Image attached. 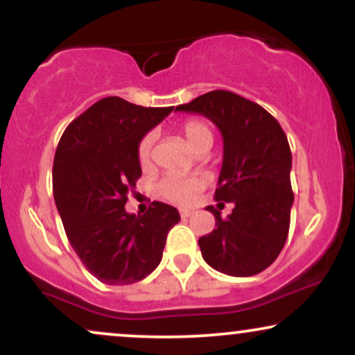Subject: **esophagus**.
Segmentation results:
<instances>
[{"mask_svg":"<svg viewBox=\"0 0 355 355\" xmlns=\"http://www.w3.org/2000/svg\"><path fill=\"white\" fill-rule=\"evenodd\" d=\"M191 214H193V211H191V210H187V209H182V210H180V215H182V217H183V218L190 217V215H191Z\"/></svg>","mask_w":355,"mask_h":355,"instance_id":"1","label":"esophagus"}]
</instances>
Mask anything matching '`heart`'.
<instances>
[{
  "mask_svg": "<svg viewBox=\"0 0 355 355\" xmlns=\"http://www.w3.org/2000/svg\"><path fill=\"white\" fill-rule=\"evenodd\" d=\"M180 135L187 145L195 153L202 155L210 148L214 144V132L205 121L202 120H187L180 126ZM153 146L155 135L148 133L140 140L137 148L138 162L141 166H150L153 162ZM205 187V182L198 177H182V175H166L158 183L157 190L162 197L177 205H189L198 197V193Z\"/></svg>",
  "mask_w": 355,
  "mask_h": 355,
  "instance_id": "heart-1",
  "label": "heart"
}]
</instances>
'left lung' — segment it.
I'll return each instance as SVG.
<instances>
[{
	"label": "left lung",
	"mask_w": 355,
	"mask_h": 355,
	"mask_svg": "<svg viewBox=\"0 0 355 355\" xmlns=\"http://www.w3.org/2000/svg\"><path fill=\"white\" fill-rule=\"evenodd\" d=\"M177 112L207 116L223 138L215 200L234 202V210L222 218L207 207L217 229L198 239L203 260L232 277L260 274L284 248L294 203L292 153L282 126L266 108L225 89L178 105Z\"/></svg>",
	"instance_id": "8db88e82"
}]
</instances>
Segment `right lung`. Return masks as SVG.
<instances>
[{"label":"right lung","instance_id":"right-lung-1","mask_svg":"<svg viewBox=\"0 0 355 355\" xmlns=\"http://www.w3.org/2000/svg\"><path fill=\"white\" fill-rule=\"evenodd\" d=\"M172 110L108 96L61 135L53 162L56 209L73 250L100 282L128 285L152 274L166 234L180 222L178 210L164 202H153L145 215L125 210L141 177L138 144Z\"/></svg>","mask_w":355,"mask_h":355}]
</instances>
